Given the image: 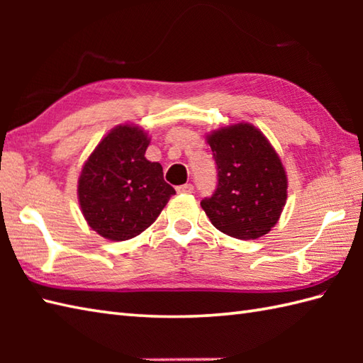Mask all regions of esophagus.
Segmentation results:
<instances>
[{
	"instance_id": "1",
	"label": "esophagus",
	"mask_w": 363,
	"mask_h": 363,
	"mask_svg": "<svg viewBox=\"0 0 363 363\" xmlns=\"http://www.w3.org/2000/svg\"><path fill=\"white\" fill-rule=\"evenodd\" d=\"M177 194H194V186L191 184H184V186L176 187Z\"/></svg>"
}]
</instances>
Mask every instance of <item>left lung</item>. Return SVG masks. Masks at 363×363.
<instances>
[{
  "mask_svg": "<svg viewBox=\"0 0 363 363\" xmlns=\"http://www.w3.org/2000/svg\"><path fill=\"white\" fill-rule=\"evenodd\" d=\"M217 164V189L201 207L221 233L240 240L268 234L287 199V174L264 134L250 123L207 137Z\"/></svg>",
  "mask_w": 363,
  "mask_h": 363,
  "instance_id": "1",
  "label": "left lung"
}]
</instances>
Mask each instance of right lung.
I'll list each match as a JSON object with an SVG mask.
<instances>
[{"label":"right lung","instance_id":"right-lung-1","mask_svg":"<svg viewBox=\"0 0 363 363\" xmlns=\"http://www.w3.org/2000/svg\"><path fill=\"white\" fill-rule=\"evenodd\" d=\"M148 145L142 129L117 126L82 168L78 196L84 218L109 240L123 242L142 234L176 194L164 181L159 162L146 160Z\"/></svg>","mask_w":363,"mask_h":363}]
</instances>
